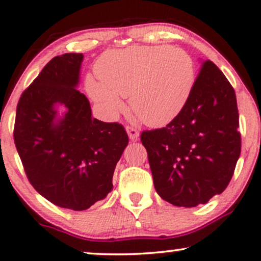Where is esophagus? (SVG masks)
<instances>
[{"mask_svg":"<svg viewBox=\"0 0 261 261\" xmlns=\"http://www.w3.org/2000/svg\"><path fill=\"white\" fill-rule=\"evenodd\" d=\"M125 129H127V133H128V136H129L130 140H137L138 138H139V130H138L137 128L132 127V125H127V127H125Z\"/></svg>","mask_w":261,"mask_h":261,"instance_id":"obj_1","label":"esophagus"}]
</instances>
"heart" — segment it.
I'll list each match as a JSON object with an SVG mask.
<instances>
[{"instance_id":"1","label":"heart","mask_w":261,"mask_h":261,"mask_svg":"<svg viewBox=\"0 0 261 261\" xmlns=\"http://www.w3.org/2000/svg\"><path fill=\"white\" fill-rule=\"evenodd\" d=\"M95 73L101 82L89 77L87 89L106 115L117 114L123 108L120 96H128L132 111L152 127L174 120L196 81L190 54L167 46L109 50L96 62Z\"/></svg>"}]
</instances>
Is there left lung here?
Instances as JSON below:
<instances>
[{
	"mask_svg": "<svg viewBox=\"0 0 261 261\" xmlns=\"http://www.w3.org/2000/svg\"><path fill=\"white\" fill-rule=\"evenodd\" d=\"M239 127L233 87L219 67L205 60L180 114L166 127L140 134L157 194L186 208L221 194L241 153Z\"/></svg>",
	"mask_w": 261,
	"mask_h": 261,
	"instance_id": "8db88e82",
	"label": "left lung"
}]
</instances>
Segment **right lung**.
Listing matches in <instances>:
<instances>
[{"instance_id": "add662e5", "label": "right lung", "mask_w": 261, "mask_h": 261, "mask_svg": "<svg viewBox=\"0 0 261 261\" xmlns=\"http://www.w3.org/2000/svg\"><path fill=\"white\" fill-rule=\"evenodd\" d=\"M83 56L54 57L21 93L14 143L25 174L38 194L62 208L85 211L105 198L128 134L118 122L92 117L91 105L75 87ZM56 103L68 112L58 124Z\"/></svg>"}]
</instances>
